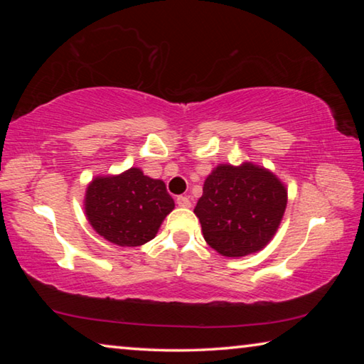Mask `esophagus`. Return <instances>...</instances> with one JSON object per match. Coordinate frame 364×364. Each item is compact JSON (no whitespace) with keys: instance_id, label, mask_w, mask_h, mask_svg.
Here are the masks:
<instances>
[{"instance_id":"esophagus-1","label":"esophagus","mask_w":364,"mask_h":364,"mask_svg":"<svg viewBox=\"0 0 364 364\" xmlns=\"http://www.w3.org/2000/svg\"><path fill=\"white\" fill-rule=\"evenodd\" d=\"M176 204L180 207L188 208V207H191V200H189L188 196H178L176 197Z\"/></svg>"}]
</instances>
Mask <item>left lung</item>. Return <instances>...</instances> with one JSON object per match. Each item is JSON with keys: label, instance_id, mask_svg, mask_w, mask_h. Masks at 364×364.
<instances>
[{"label": "left lung", "instance_id": "8db88e82", "mask_svg": "<svg viewBox=\"0 0 364 364\" xmlns=\"http://www.w3.org/2000/svg\"><path fill=\"white\" fill-rule=\"evenodd\" d=\"M202 191L194 213L207 244L225 257L262 250L274 236L287 205L284 184L254 164L218 165Z\"/></svg>", "mask_w": 364, "mask_h": 364}]
</instances>
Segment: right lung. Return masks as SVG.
<instances>
[{"mask_svg": "<svg viewBox=\"0 0 364 364\" xmlns=\"http://www.w3.org/2000/svg\"><path fill=\"white\" fill-rule=\"evenodd\" d=\"M175 202L165 183L130 168L119 176H101L86 189L90 225L109 242L136 247L156 237Z\"/></svg>", "mask_w": 364, "mask_h": 364, "instance_id": "1", "label": "right lung"}]
</instances>
